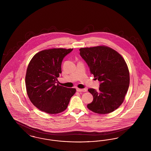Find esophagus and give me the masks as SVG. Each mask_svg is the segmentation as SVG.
I'll return each mask as SVG.
<instances>
[{"label": "esophagus", "mask_w": 151, "mask_h": 151, "mask_svg": "<svg viewBox=\"0 0 151 151\" xmlns=\"http://www.w3.org/2000/svg\"><path fill=\"white\" fill-rule=\"evenodd\" d=\"M86 88H84V89H79V88H77L76 89V91H78V92H86Z\"/></svg>", "instance_id": "obj_1"}]
</instances>
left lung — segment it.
Listing matches in <instances>:
<instances>
[{"label":"left lung","instance_id":"left-lung-1","mask_svg":"<svg viewBox=\"0 0 151 151\" xmlns=\"http://www.w3.org/2000/svg\"><path fill=\"white\" fill-rule=\"evenodd\" d=\"M79 50L91 73L101 83L99 91L88 89L93 100L87 108L101 114L113 112L121 105L129 87V71L124 58L106 46L83 47Z\"/></svg>","mask_w":151,"mask_h":151}]
</instances>
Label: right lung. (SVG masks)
<instances>
[{"instance_id": "1", "label": "right lung", "mask_w": 151, "mask_h": 151, "mask_svg": "<svg viewBox=\"0 0 151 151\" xmlns=\"http://www.w3.org/2000/svg\"><path fill=\"white\" fill-rule=\"evenodd\" d=\"M73 49L53 48L41 51L32 58L25 76V86L31 102L48 114L61 113L67 109L76 89L60 86L58 78L62 62Z\"/></svg>"}]
</instances>
